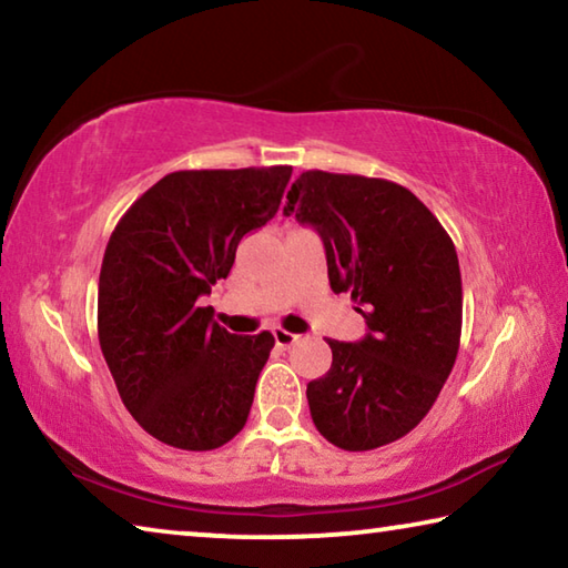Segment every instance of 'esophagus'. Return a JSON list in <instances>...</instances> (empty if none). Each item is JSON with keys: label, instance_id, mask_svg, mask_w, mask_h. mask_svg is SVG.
<instances>
[{"label": "esophagus", "instance_id": "obj_1", "mask_svg": "<svg viewBox=\"0 0 568 568\" xmlns=\"http://www.w3.org/2000/svg\"><path fill=\"white\" fill-rule=\"evenodd\" d=\"M273 338L277 345H281V348H291V345L297 343V335L285 331V328H273Z\"/></svg>", "mask_w": 568, "mask_h": 568}]
</instances>
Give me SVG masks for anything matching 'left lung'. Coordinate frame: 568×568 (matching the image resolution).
Here are the masks:
<instances>
[{"label": "left lung", "instance_id": "obj_1", "mask_svg": "<svg viewBox=\"0 0 568 568\" xmlns=\"http://www.w3.org/2000/svg\"><path fill=\"white\" fill-rule=\"evenodd\" d=\"M313 225L328 281L351 293L368 335L328 341L333 365L307 383L323 438L373 450L410 434L454 368L464 291L454 240L398 182L305 170L287 190L285 215Z\"/></svg>", "mask_w": 568, "mask_h": 568}]
</instances>
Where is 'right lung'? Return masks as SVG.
Returning <instances> with one entry per match:
<instances>
[{
    "label": "right lung",
    "instance_id": "add662e5",
    "mask_svg": "<svg viewBox=\"0 0 568 568\" xmlns=\"http://www.w3.org/2000/svg\"><path fill=\"white\" fill-rule=\"evenodd\" d=\"M291 165L178 170L134 200L102 257L98 335L132 418L162 444L213 450L243 430L275 338H240L200 305L245 233L281 207Z\"/></svg>",
    "mask_w": 568,
    "mask_h": 568
}]
</instances>
